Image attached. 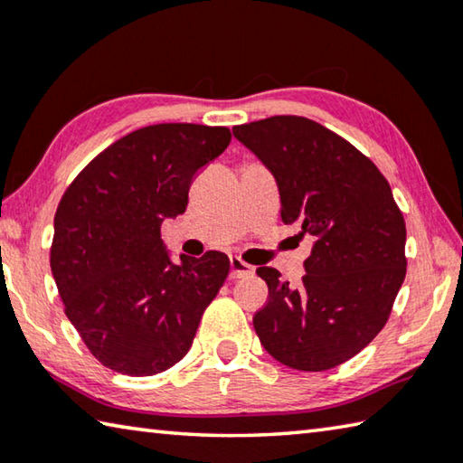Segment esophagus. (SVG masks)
I'll use <instances>...</instances> for the list:
<instances>
[{"mask_svg":"<svg viewBox=\"0 0 463 463\" xmlns=\"http://www.w3.org/2000/svg\"><path fill=\"white\" fill-rule=\"evenodd\" d=\"M230 266H232V274H230L232 279H248V277H252V274H254V266L246 264L238 256L230 258Z\"/></svg>","mask_w":463,"mask_h":463,"instance_id":"1","label":"esophagus"}]
</instances>
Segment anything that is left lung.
Listing matches in <instances>:
<instances>
[{
    "label": "left lung",
    "instance_id": "8db88e82",
    "mask_svg": "<svg viewBox=\"0 0 463 463\" xmlns=\"http://www.w3.org/2000/svg\"><path fill=\"white\" fill-rule=\"evenodd\" d=\"M279 184L280 217L315 238L290 287L260 266L269 303L254 315L264 350L288 368L321 372L360 354L386 326L407 274V227L374 162L321 124L274 116L233 128Z\"/></svg>",
    "mask_w": 463,
    "mask_h": 463
}]
</instances>
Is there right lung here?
Wrapping results in <instances>:
<instances>
[{
  "label": "right lung",
  "instance_id": "obj_1",
  "mask_svg": "<svg viewBox=\"0 0 463 463\" xmlns=\"http://www.w3.org/2000/svg\"><path fill=\"white\" fill-rule=\"evenodd\" d=\"M230 140L222 126H146L105 148L64 191L51 270L72 327L109 370L152 376L191 350L230 258L211 250L173 264L160 225L184 213L193 176Z\"/></svg>",
  "mask_w": 463,
  "mask_h": 463
}]
</instances>
